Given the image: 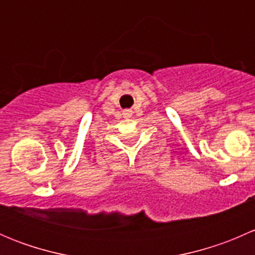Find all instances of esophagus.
Listing matches in <instances>:
<instances>
[{"label": "esophagus", "mask_w": 255, "mask_h": 255, "mask_svg": "<svg viewBox=\"0 0 255 255\" xmlns=\"http://www.w3.org/2000/svg\"><path fill=\"white\" fill-rule=\"evenodd\" d=\"M123 116H125V117H130V116H132V111L126 110V111H123Z\"/></svg>", "instance_id": "esophagus-1"}]
</instances>
